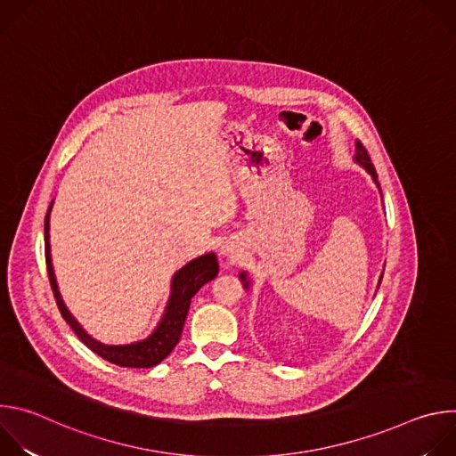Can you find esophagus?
Masks as SVG:
<instances>
[{"instance_id": "obj_1", "label": "esophagus", "mask_w": 456, "mask_h": 456, "mask_svg": "<svg viewBox=\"0 0 456 456\" xmlns=\"http://www.w3.org/2000/svg\"><path fill=\"white\" fill-rule=\"evenodd\" d=\"M229 252H231V248H229V247H227V248H225V250H224V254H229Z\"/></svg>"}]
</instances>
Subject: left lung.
I'll return each mask as SVG.
<instances>
[{"label": "left lung", "instance_id": "8db88e82", "mask_svg": "<svg viewBox=\"0 0 456 456\" xmlns=\"http://www.w3.org/2000/svg\"><path fill=\"white\" fill-rule=\"evenodd\" d=\"M354 160H355L361 167H364V169H366V173L371 176L373 183L377 185V189H379V192H380V185H379V180H377L375 167H373V164H371V160H370V157H368V151L364 150V146H362L359 141H355V155H354ZM380 197H382V192H380ZM240 281L243 283V289H245V290H248V287H250V280L247 278V273H245V271H241V273H240ZM380 281H382V274H380V278H379V285H380ZM379 285H377V290H379Z\"/></svg>", "mask_w": 456, "mask_h": 456}]
</instances>
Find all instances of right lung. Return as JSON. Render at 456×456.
I'll return each mask as SVG.
<instances>
[{
	"label": "right lung",
	"instance_id": "1",
	"mask_svg": "<svg viewBox=\"0 0 456 456\" xmlns=\"http://www.w3.org/2000/svg\"><path fill=\"white\" fill-rule=\"evenodd\" d=\"M53 200L46 211L45 216V259H46V271L52 285V292L55 297V303L61 310V315L70 324V329L77 334V338L97 355L102 359L124 366V368H153L159 362H162L171 350L176 346L182 336L183 322L187 317V310L191 305V297L197 294L206 283L216 278L218 274V259L215 252L202 254L199 257L191 259L182 269H178L171 280V292L167 305L164 308V314L155 327V330L135 343L127 345H104L97 339H94L85 329L83 324L72 315V312L64 305L57 280L53 274L52 265V254H50V213H52Z\"/></svg>",
	"mask_w": 456,
	"mask_h": 456
}]
</instances>
